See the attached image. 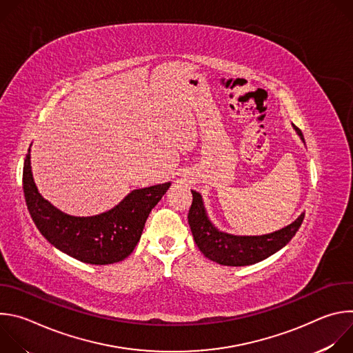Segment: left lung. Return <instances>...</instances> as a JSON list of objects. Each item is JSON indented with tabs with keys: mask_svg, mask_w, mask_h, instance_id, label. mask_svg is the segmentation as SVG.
Returning a JSON list of instances; mask_svg holds the SVG:
<instances>
[{
	"mask_svg": "<svg viewBox=\"0 0 353 353\" xmlns=\"http://www.w3.org/2000/svg\"><path fill=\"white\" fill-rule=\"evenodd\" d=\"M293 128L305 142L301 131L296 125ZM191 194L192 204L188 211V225L194 241L201 253L221 265L244 267L268 259L292 240L305 219V214H301L290 225L263 236H236L216 229L207 215L203 196L194 190H191Z\"/></svg>",
	"mask_w": 353,
	"mask_h": 353,
	"instance_id": "left-lung-1",
	"label": "left lung"
}]
</instances>
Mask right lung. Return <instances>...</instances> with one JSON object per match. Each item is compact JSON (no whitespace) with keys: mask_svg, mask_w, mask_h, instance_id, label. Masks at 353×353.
Returning a JSON list of instances; mask_svg holds the SVG:
<instances>
[{"mask_svg":"<svg viewBox=\"0 0 353 353\" xmlns=\"http://www.w3.org/2000/svg\"><path fill=\"white\" fill-rule=\"evenodd\" d=\"M170 183L131 191L113 210L94 216H71L44 199L33 181L30 148L23 163V194L40 233L63 253L86 264L106 265L127 259L141 239L149 212Z\"/></svg>","mask_w":353,"mask_h":353,"instance_id":"obj_1","label":"right lung"}]
</instances>
